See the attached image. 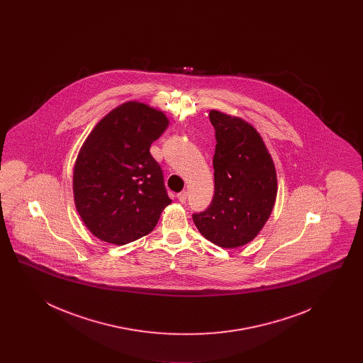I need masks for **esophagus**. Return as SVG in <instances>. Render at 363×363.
<instances>
[{"label": "esophagus", "mask_w": 363, "mask_h": 363, "mask_svg": "<svg viewBox=\"0 0 363 363\" xmlns=\"http://www.w3.org/2000/svg\"><path fill=\"white\" fill-rule=\"evenodd\" d=\"M177 197H178V201H179V203H185V201H186V199H188V191H185V190H184V191L178 193V194H177Z\"/></svg>", "instance_id": "esophagus-1"}]
</instances>
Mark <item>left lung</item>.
Segmentation results:
<instances>
[{"instance_id": "obj_1", "label": "left lung", "mask_w": 363, "mask_h": 363, "mask_svg": "<svg viewBox=\"0 0 363 363\" xmlns=\"http://www.w3.org/2000/svg\"><path fill=\"white\" fill-rule=\"evenodd\" d=\"M215 128V193L211 206L193 215L208 241L235 249L253 241L275 206L277 178L272 156L259 132L240 117L209 111Z\"/></svg>"}]
</instances>
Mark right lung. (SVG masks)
<instances>
[{"instance_id": "right-lung-1", "label": "right lung", "mask_w": 363, "mask_h": 363, "mask_svg": "<svg viewBox=\"0 0 363 363\" xmlns=\"http://www.w3.org/2000/svg\"><path fill=\"white\" fill-rule=\"evenodd\" d=\"M169 126L157 108L129 101L107 113L83 143L73 169L74 206L99 240L125 245L150 234L172 200L150 154Z\"/></svg>"}]
</instances>
